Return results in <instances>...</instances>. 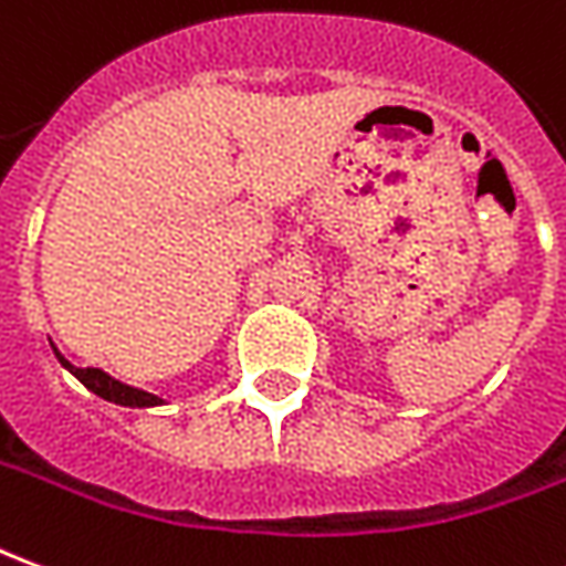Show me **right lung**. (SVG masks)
<instances>
[{
	"mask_svg": "<svg viewBox=\"0 0 566 566\" xmlns=\"http://www.w3.org/2000/svg\"><path fill=\"white\" fill-rule=\"evenodd\" d=\"M51 347H54V344H51ZM54 356L60 359V366L70 368L72 375L82 380L87 390L97 392L99 399H106V402L124 405V408H155V405L164 402L161 396H155V392H146V390H136V387H130V384H122V380H115L112 375H106L103 368L72 366L70 359L60 354L57 347H54Z\"/></svg>",
	"mask_w": 566,
	"mask_h": 566,
	"instance_id": "obj_1",
	"label": "right lung"
}]
</instances>
